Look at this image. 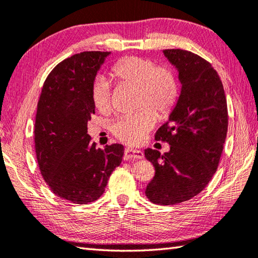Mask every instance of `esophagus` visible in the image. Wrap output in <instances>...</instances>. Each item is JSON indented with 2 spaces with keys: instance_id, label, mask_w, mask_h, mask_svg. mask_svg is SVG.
<instances>
[{
  "instance_id": "1",
  "label": "esophagus",
  "mask_w": 258,
  "mask_h": 258,
  "mask_svg": "<svg viewBox=\"0 0 258 258\" xmlns=\"http://www.w3.org/2000/svg\"><path fill=\"white\" fill-rule=\"evenodd\" d=\"M143 158V152L141 150L132 149V148H126L124 150V159H141Z\"/></svg>"
}]
</instances>
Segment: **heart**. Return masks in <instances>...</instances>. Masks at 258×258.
I'll return each instance as SVG.
<instances>
[{"mask_svg": "<svg viewBox=\"0 0 258 258\" xmlns=\"http://www.w3.org/2000/svg\"><path fill=\"white\" fill-rule=\"evenodd\" d=\"M110 76L117 84L137 86L139 111L123 115L110 124V132L128 145H139L154 128L157 116L165 118L173 111L180 94L176 74L166 66H157L145 56H124L112 64ZM91 99L99 112L111 110V85L98 77L91 87Z\"/></svg>", "mask_w": 258, "mask_h": 258, "instance_id": "heart-1", "label": "heart"}]
</instances>
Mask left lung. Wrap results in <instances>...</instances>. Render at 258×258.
<instances>
[{
  "mask_svg": "<svg viewBox=\"0 0 258 258\" xmlns=\"http://www.w3.org/2000/svg\"><path fill=\"white\" fill-rule=\"evenodd\" d=\"M177 68L181 94L168 121L156 132L168 152L145 150L155 176L146 196L157 205H176L200 194L218 167L228 132V106L223 84L211 63L181 49L164 50Z\"/></svg>",
  "mask_w": 258,
  "mask_h": 258,
  "instance_id": "8db88e82",
  "label": "left lung"
}]
</instances>
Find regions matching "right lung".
I'll use <instances>...</instances> for the list:
<instances>
[{"mask_svg": "<svg viewBox=\"0 0 258 258\" xmlns=\"http://www.w3.org/2000/svg\"><path fill=\"white\" fill-rule=\"evenodd\" d=\"M109 54L85 51L61 61L47 75L37 103L34 140L42 176L55 196L78 205L101 197L124 155L118 143L98 149L87 134L95 108L91 87Z\"/></svg>", "mask_w": 258, "mask_h": 258, "instance_id": "right-lung-1", "label": "right lung"}]
</instances>
